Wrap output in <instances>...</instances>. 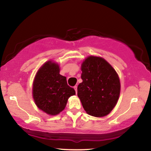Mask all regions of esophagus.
<instances>
[{
	"label": "esophagus",
	"instance_id": "obj_1",
	"mask_svg": "<svg viewBox=\"0 0 151 151\" xmlns=\"http://www.w3.org/2000/svg\"><path fill=\"white\" fill-rule=\"evenodd\" d=\"M73 88H74V89H75V91H76V93H77V88H78V87H77V86H74V87H73Z\"/></svg>",
	"mask_w": 151,
	"mask_h": 151
}]
</instances>
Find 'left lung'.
Segmentation results:
<instances>
[{
	"label": "left lung",
	"mask_w": 151,
	"mask_h": 151,
	"mask_svg": "<svg viewBox=\"0 0 151 151\" xmlns=\"http://www.w3.org/2000/svg\"><path fill=\"white\" fill-rule=\"evenodd\" d=\"M78 96L88 115L104 117L113 110L120 93L118 75L104 58L88 56L81 66Z\"/></svg>",
	"instance_id": "8db88e82"
}]
</instances>
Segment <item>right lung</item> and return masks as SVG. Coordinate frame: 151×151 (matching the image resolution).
Here are the masks:
<instances>
[{"label":"right lung","mask_w":151,"mask_h":151,"mask_svg":"<svg viewBox=\"0 0 151 151\" xmlns=\"http://www.w3.org/2000/svg\"><path fill=\"white\" fill-rule=\"evenodd\" d=\"M32 92L37 106L51 115L63 111L69 97L76 94L66 77L60 74L59 65L51 61L45 63L37 72Z\"/></svg>","instance_id":"1"}]
</instances>
